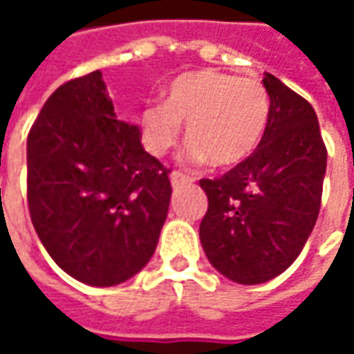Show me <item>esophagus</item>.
<instances>
[{"label":"esophagus","instance_id":"esophagus-1","mask_svg":"<svg viewBox=\"0 0 354 354\" xmlns=\"http://www.w3.org/2000/svg\"><path fill=\"white\" fill-rule=\"evenodd\" d=\"M193 178H189L184 172H180V170H174L172 174H170V184L178 187V185H184V184H192Z\"/></svg>","mask_w":354,"mask_h":354}]
</instances>
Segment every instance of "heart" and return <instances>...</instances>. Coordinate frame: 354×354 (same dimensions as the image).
<instances>
[{
	"label": "heart",
	"instance_id": "1",
	"mask_svg": "<svg viewBox=\"0 0 354 354\" xmlns=\"http://www.w3.org/2000/svg\"><path fill=\"white\" fill-rule=\"evenodd\" d=\"M271 100L263 83L233 73L203 70L170 83L167 100L142 111L146 147L157 157L176 146L187 124L192 161L208 159L212 167H235L258 149L266 134Z\"/></svg>",
	"mask_w": 354,
	"mask_h": 354
}]
</instances>
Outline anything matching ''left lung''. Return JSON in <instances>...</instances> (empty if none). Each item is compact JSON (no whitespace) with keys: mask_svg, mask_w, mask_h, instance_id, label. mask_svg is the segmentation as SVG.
Here are the masks:
<instances>
[{"mask_svg":"<svg viewBox=\"0 0 354 354\" xmlns=\"http://www.w3.org/2000/svg\"><path fill=\"white\" fill-rule=\"evenodd\" d=\"M271 113L260 146L223 176L199 184L208 210L199 227L208 261L239 284L286 271L317 223L326 146L304 96L263 73Z\"/></svg>","mask_w":354,"mask_h":354,"instance_id":"8db88e82","label":"left lung"}]
</instances>
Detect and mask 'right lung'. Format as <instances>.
<instances>
[{
	"mask_svg": "<svg viewBox=\"0 0 354 354\" xmlns=\"http://www.w3.org/2000/svg\"><path fill=\"white\" fill-rule=\"evenodd\" d=\"M119 121L100 70L50 94L28 134V208L60 269L91 286L129 281L153 256L169 172Z\"/></svg>",
	"mask_w": 354,
	"mask_h": 354,
	"instance_id": "1",
	"label": "right lung"
}]
</instances>
